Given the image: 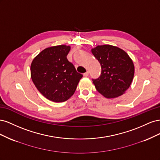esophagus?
Masks as SVG:
<instances>
[{
	"mask_svg": "<svg viewBox=\"0 0 160 160\" xmlns=\"http://www.w3.org/2000/svg\"><path fill=\"white\" fill-rule=\"evenodd\" d=\"M89 75V72L87 71L86 72H85V73H83V76L84 77H88Z\"/></svg>",
	"mask_w": 160,
	"mask_h": 160,
	"instance_id": "34e87169",
	"label": "esophagus"
}]
</instances>
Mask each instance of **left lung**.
Masks as SVG:
<instances>
[{
  "mask_svg": "<svg viewBox=\"0 0 160 160\" xmlns=\"http://www.w3.org/2000/svg\"><path fill=\"white\" fill-rule=\"evenodd\" d=\"M91 52L101 67L100 77L93 79L96 89L108 99L123 95L132 84L135 71L133 62L128 53L110 45L97 46Z\"/></svg>",
  "mask_w": 160,
  "mask_h": 160,
  "instance_id": "8db88e82",
  "label": "left lung"
}]
</instances>
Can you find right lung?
<instances>
[{"instance_id":"1","label":"right lung","mask_w":160,"mask_h":160,"mask_svg":"<svg viewBox=\"0 0 160 160\" xmlns=\"http://www.w3.org/2000/svg\"><path fill=\"white\" fill-rule=\"evenodd\" d=\"M70 49V46L63 45L46 48L31 62L33 83L43 96L53 102L69 99L83 77L67 59Z\"/></svg>"}]
</instances>
